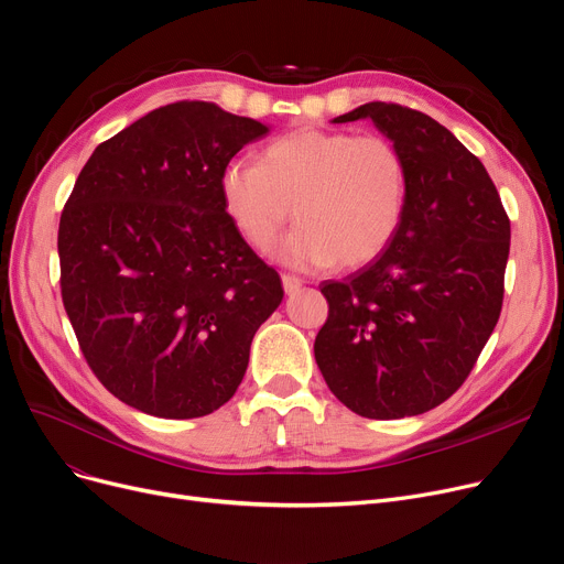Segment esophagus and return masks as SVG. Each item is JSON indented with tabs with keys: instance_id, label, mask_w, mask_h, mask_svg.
<instances>
[{
	"instance_id": "34e87169",
	"label": "esophagus",
	"mask_w": 564,
	"mask_h": 564,
	"mask_svg": "<svg viewBox=\"0 0 564 564\" xmlns=\"http://www.w3.org/2000/svg\"><path fill=\"white\" fill-rule=\"evenodd\" d=\"M281 283H283V290H285V294H294L297 292L300 288H302V279L300 276H292V274H283L281 276Z\"/></svg>"
}]
</instances>
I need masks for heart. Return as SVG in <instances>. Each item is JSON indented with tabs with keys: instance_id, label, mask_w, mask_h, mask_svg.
<instances>
[{
	"instance_id": "heart-1",
	"label": "heart",
	"mask_w": 564,
	"mask_h": 564,
	"mask_svg": "<svg viewBox=\"0 0 564 564\" xmlns=\"http://www.w3.org/2000/svg\"><path fill=\"white\" fill-rule=\"evenodd\" d=\"M224 210L242 240L294 270L334 262L359 267L379 256L402 221L406 166L381 134L297 128L267 143L260 162L232 160L219 177Z\"/></svg>"
}]
</instances>
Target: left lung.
Listing matches in <instances>:
<instances>
[{"label": "left lung", "instance_id": "1", "mask_svg": "<svg viewBox=\"0 0 564 564\" xmlns=\"http://www.w3.org/2000/svg\"><path fill=\"white\" fill-rule=\"evenodd\" d=\"M349 121H372L395 143L406 200L387 249L319 285L329 317L315 361L359 416H419L462 387L496 327L510 219L482 162L427 113L368 102L334 118Z\"/></svg>", "mask_w": 564, "mask_h": 564}]
</instances>
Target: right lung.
I'll use <instances>...</instances> for the list:
<instances>
[{"instance_id":"add662e5","label":"right lung","mask_w":564,"mask_h":564,"mask_svg":"<svg viewBox=\"0 0 564 564\" xmlns=\"http://www.w3.org/2000/svg\"><path fill=\"white\" fill-rule=\"evenodd\" d=\"M267 132L215 102L153 109L96 148L64 207L62 297L84 359L151 416L226 404L283 300L219 194L224 166Z\"/></svg>"}]
</instances>
